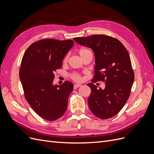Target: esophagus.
I'll use <instances>...</instances> for the list:
<instances>
[{
    "mask_svg": "<svg viewBox=\"0 0 154 154\" xmlns=\"http://www.w3.org/2000/svg\"><path fill=\"white\" fill-rule=\"evenodd\" d=\"M82 85H80V84H74V89H76L77 88H78L79 87H80Z\"/></svg>",
    "mask_w": 154,
    "mask_h": 154,
    "instance_id": "obj_1",
    "label": "esophagus"
}]
</instances>
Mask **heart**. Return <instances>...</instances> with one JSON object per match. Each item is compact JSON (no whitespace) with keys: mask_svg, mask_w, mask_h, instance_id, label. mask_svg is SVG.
I'll return each mask as SVG.
<instances>
[{"mask_svg":"<svg viewBox=\"0 0 154 154\" xmlns=\"http://www.w3.org/2000/svg\"><path fill=\"white\" fill-rule=\"evenodd\" d=\"M88 52H90V51H88V49H83H83H80V50H79L78 53H79V54H80V56L81 58H82L83 55L85 54L86 53H88ZM67 60H68V55L66 56V58H64V62H67ZM71 77H72V78L73 79V80H74V81L80 82V81L81 80V77H80V76L79 75V74H72Z\"/></svg>","mask_w":154,"mask_h":154,"instance_id":"1","label":"heart"}]
</instances>
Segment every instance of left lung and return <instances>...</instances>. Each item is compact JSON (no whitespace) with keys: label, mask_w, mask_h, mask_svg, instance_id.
I'll return each instance as SVG.
<instances>
[{"label":"left lung","mask_w":154,"mask_h":154,"mask_svg":"<svg viewBox=\"0 0 154 154\" xmlns=\"http://www.w3.org/2000/svg\"><path fill=\"white\" fill-rule=\"evenodd\" d=\"M76 43L91 48L94 54V79L105 82L104 89L93 83L88 104L92 112L102 119L116 116L128 100L134 81L127 50L116 38L104 35L74 38Z\"/></svg>","instance_id":"obj_1"}]
</instances>
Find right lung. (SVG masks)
Masks as SVG:
<instances>
[{"mask_svg": "<svg viewBox=\"0 0 154 154\" xmlns=\"http://www.w3.org/2000/svg\"><path fill=\"white\" fill-rule=\"evenodd\" d=\"M74 41L44 39L32 44L23 56L19 77L27 101L41 118L54 121L67 108L72 83L53 84L54 72L62 67V61Z\"/></svg>", "mask_w": 154, "mask_h": 154, "instance_id": "obj_1", "label": "right lung"}]
</instances>
